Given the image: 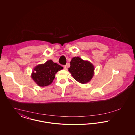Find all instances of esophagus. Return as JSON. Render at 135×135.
Wrapping results in <instances>:
<instances>
[{
  "instance_id": "esophagus-1",
  "label": "esophagus",
  "mask_w": 135,
  "mask_h": 135,
  "mask_svg": "<svg viewBox=\"0 0 135 135\" xmlns=\"http://www.w3.org/2000/svg\"><path fill=\"white\" fill-rule=\"evenodd\" d=\"M64 70H67V67H66V65L64 66Z\"/></svg>"
}]
</instances>
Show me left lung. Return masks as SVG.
<instances>
[{
    "label": "left lung",
    "mask_w": 135,
    "mask_h": 135,
    "mask_svg": "<svg viewBox=\"0 0 135 135\" xmlns=\"http://www.w3.org/2000/svg\"><path fill=\"white\" fill-rule=\"evenodd\" d=\"M94 66L89 61L75 57L70 62L68 71L77 81L82 84L90 82L94 75Z\"/></svg>",
    "instance_id": "obj_1"
}]
</instances>
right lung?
<instances>
[{"label":"right lung","mask_w":135,"mask_h":135,"mask_svg":"<svg viewBox=\"0 0 135 135\" xmlns=\"http://www.w3.org/2000/svg\"><path fill=\"white\" fill-rule=\"evenodd\" d=\"M63 69V67L50 60L44 64L35 66L32 71L31 77L38 86L44 87L50 85L53 81L56 74Z\"/></svg>","instance_id":"1"}]
</instances>
